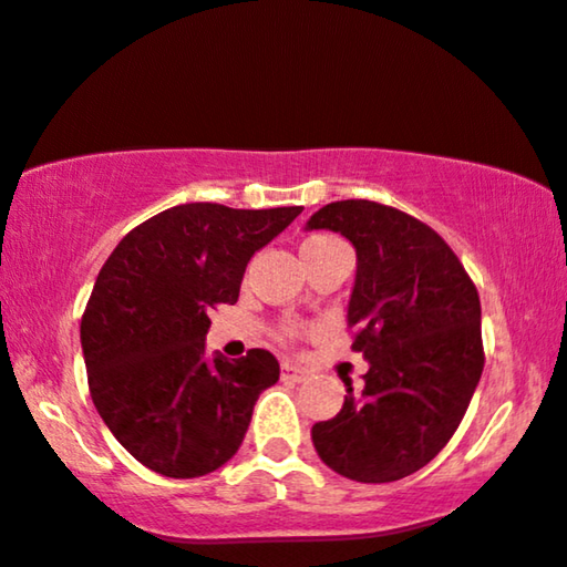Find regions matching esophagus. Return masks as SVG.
<instances>
[{
    "mask_svg": "<svg viewBox=\"0 0 567 567\" xmlns=\"http://www.w3.org/2000/svg\"><path fill=\"white\" fill-rule=\"evenodd\" d=\"M308 379V371L303 365H298V362L292 360H285L282 362V381H292V383H300Z\"/></svg>",
    "mask_w": 567,
    "mask_h": 567,
    "instance_id": "esophagus-1",
    "label": "esophagus"
}]
</instances>
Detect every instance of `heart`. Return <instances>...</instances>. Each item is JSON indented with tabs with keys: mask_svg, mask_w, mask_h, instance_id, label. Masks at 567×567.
<instances>
[{
	"mask_svg": "<svg viewBox=\"0 0 567 567\" xmlns=\"http://www.w3.org/2000/svg\"><path fill=\"white\" fill-rule=\"evenodd\" d=\"M323 240H331V238H327V236H316V238H308L306 244H303V248H308V246H319V244H323Z\"/></svg>",
	"mask_w": 567,
	"mask_h": 567,
	"instance_id": "heart-1",
	"label": "heart"
}]
</instances>
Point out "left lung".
<instances>
[{
    "mask_svg": "<svg viewBox=\"0 0 567 567\" xmlns=\"http://www.w3.org/2000/svg\"><path fill=\"white\" fill-rule=\"evenodd\" d=\"M306 230L354 246L347 327L368 360L362 391L342 379V410L311 427L316 454L347 480H402L446 446L480 383L477 288L433 228L379 202H331Z\"/></svg>",
    "mask_w": 567,
    "mask_h": 567,
    "instance_id": "left-lung-1",
    "label": "left lung"
}]
</instances>
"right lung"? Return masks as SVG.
Returning a JSON list of instances; mask_svg holds the SVG:
<instances>
[{"label": "right lung", "mask_w": 567, "mask_h": 567, "mask_svg": "<svg viewBox=\"0 0 567 567\" xmlns=\"http://www.w3.org/2000/svg\"><path fill=\"white\" fill-rule=\"evenodd\" d=\"M303 207L178 205L121 238L80 323L90 396L113 437L163 477L236 456L279 362L267 350L207 358L209 311L236 303L246 264Z\"/></svg>", "instance_id": "add662e5"}]
</instances>
